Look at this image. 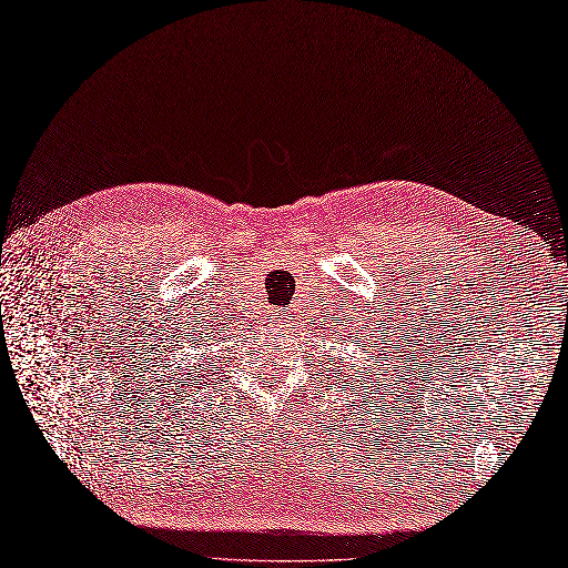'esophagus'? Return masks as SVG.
Masks as SVG:
<instances>
[{
	"label": "esophagus",
	"instance_id": "1",
	"mask_svg": "<svg viewBox=\"0 0 568 568\" xmlns=\"http://www.w3.org/2000/svg\"><path fill=\"white\" fill-rule=\"evenodd\" d=\"M271 316H273V321H278L281 325L290 323V321H287V318H290V316H287V311H273V313H271Z\"/></svg>",
	"mask_w": 568,
	"mask_h": 568
}]
</instances>
